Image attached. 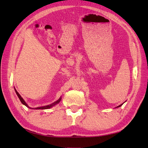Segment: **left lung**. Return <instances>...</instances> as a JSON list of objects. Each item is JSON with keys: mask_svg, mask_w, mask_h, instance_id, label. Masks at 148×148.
<instances>
[{"mask_svg": "<svg viewBox=\"0 0 148 148\" xmlns=\"http://www.w3.org/2000/svg\"><path fill=\"white\" fill-rule=\"evenodd\" d=\"M123 104V103H121V104H120V105H119V106H117V107H116V108H119V107H121Z\"/></svg>", "mask_w": 148, "mask_h": 148, "instance_id": "left-lung-1", "label": "left lung"}]
</instances>
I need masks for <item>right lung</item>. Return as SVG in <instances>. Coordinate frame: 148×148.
Listing matches in <instances>:
<instances>
[{"mask_svg":"<svg viewBox=\"0 0 148 148\" xmlns=\"http://www.w3.org/2000/svg\"><path fill=\"white\" fill-rule=\"evenodd\" d=\"M14 90H15V92H16V93L17 96L18 97L19 99L20 100L21 102L22 103H23V105H25V106L26 107H27V108H30V109H50V108H53V106H56V104H57V103H58L60 102V101H61V100H62V97H60V98H59V99H58L57 100H56V101L54 102H53V103H51V104H49V105H47V106H45L38 107V108H30V107H29V106H28L27 103L25 102V100H23V99L22 98L21 96L20 95V94H19V93L17 92V91H16V90L15 88H14Z\"/></svg>","mask_w":148,"mask_h":148,"instance_id":"add662e5","label":"right lung"}]
</instances>
